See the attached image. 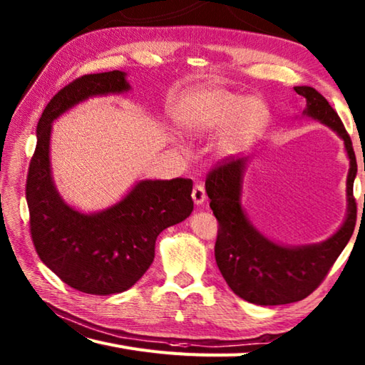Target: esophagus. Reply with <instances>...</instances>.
<instances>
[{
    "instance_id": "obj_1",
    "label": "esophagus",
    "mask_w": 365,
    "mask_h": 365,
    "mask_svg": "<svg viewBox=\"0 0 365 365\" xmlns=\"http://www.w3.org/2000/svg\"><path fill=\"white\" fill-rule=\"evenodd\" d=\"M191 197H192V200H195V204H196V205H202V204L205 202V199H207L204 185H196V187L192 188Z\"/></svg>"
}]
</instances>
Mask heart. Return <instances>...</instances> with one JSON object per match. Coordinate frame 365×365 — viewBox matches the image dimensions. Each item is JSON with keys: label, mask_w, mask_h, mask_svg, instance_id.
<instances>
[{"label": "heart", "mask_w": 365, "mask_h": 365, "mask_svg": "<svg viewBox=\"0 0 365 365\" xmlns=\"http://www.w3.org/2000/svg\"><path fill=\"white\" fill-rule=\"evenodd\" d=\"M269 108L260 97H245L227 89H202L177 108L175 122L188 136H207L220 130L215 152L235 157L257 141L269 122Z\"/></svg>", "instance_id": "1"}]
</instances>
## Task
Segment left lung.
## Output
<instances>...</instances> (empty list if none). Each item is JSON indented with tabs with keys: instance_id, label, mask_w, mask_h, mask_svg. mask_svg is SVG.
<instances>
[{
	"instance_id": "1",
	"label": "left lung",
	"mask_w": 365,
	"mask_h": 365,
	"mask_svg": "<svg viewBox=\"0 0 365 365\" xmlns=\"http://www.w3.org/2000/svg\"><path fill=\"white\" fill-rule=\"evenodd\" d=\"M304 97V118L319 120L342 139L350 169L346 177V216L342 226L320 243L289 246L263 235L247 218L242 204L243 180L250 158L224 163L207 177L205 191L220 222L215 259L235 294L257 306H279L309 297L350 242L356 224L353 183L358 174L351 139L342 120L319 91L294 86Z\"/></svg>"
}]
</instances>
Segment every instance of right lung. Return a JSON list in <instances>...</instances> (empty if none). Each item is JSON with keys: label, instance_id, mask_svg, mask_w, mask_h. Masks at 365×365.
<instances>
[{"label": "right lung", "instance_id": "obj_1", "mask_svg": "<svg viewBox=\"0 0 365 365\" xmlns=\"http://www.w3.org/2000/svg\"><path fill=\"white\" fill-rule=\"evenodd\" d=\"M130 89L125 72L84 75L50 100L36 130L26 180L31 237L38 257L61 281L89 294L105 297L133 287L153 262L160 232L192 212L190 178L139 180L118 202L91 213L59 195L50 161L53 122L92 97Z\"/></svg>", "mask_w": 365, "mask_h": 365}]
</instances>
